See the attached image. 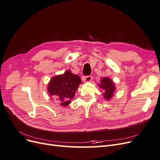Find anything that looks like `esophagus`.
I'll use <instances>...</instances> for the list:
<instances>
[{
	"mask_svg": "<svg viewBox=\"0 0 160 160\" xmlns=\"http://www.w3.org/2000/svg\"><path fill=\"white\" fill-rule=\"evenodd\" d=\"M92 79H93V77H92V76H91V75L86 76L83 78V81L85 82H91L92 81Z\"/></svg>",
	"mask_w": 160,
	"mask_h": 160,
	"instance_id": "1",
	"label": "esophagus"
}]
</instances>
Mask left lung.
<instances>
[{"label": "left lung", "instance_id": "1", "mask_svg": "<svg viewBox=\"0 0 160 160\" xmlns=\"http://www.w3.org/2000/svg\"><path fill=\"white\" fill-rule=\"evenodd\" d=\"M99 88L103 89V96L106 100H109L113 96L115 91V86L113 81L108 77L101 79V83L99 84Z\"/></svg>", "mask_w": 160, "mask_h": 160}]
</instances>
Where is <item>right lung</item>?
Returning a JSON list of instances; mask_svg holds the SVG:
<instances>
[{"mask_svg":"<svg viewBox=\"0 0 160 160\" xmlns=\"http://www.w3.org/2000/svg\"><path fill=\"white\" fill-rule=\"evenodd\" d=\"M80 83H82L80 77L66 71L62 75L52 77L48 84L47 91L50 96L57 98L61 105L66 107L71 103Z\"/></svg>","mask_w":160,"mask_h":160,"instance_id":"1","label":"right lung"}]
</instances>
